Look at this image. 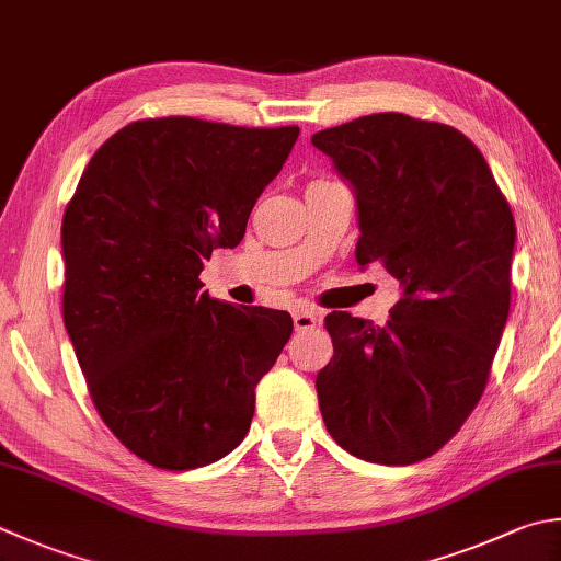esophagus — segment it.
Listing matches in <instances>:
<instances>
[{"label":"esophagus","instance_id":"1","mask_svg":"<svg viewBox=\"0 0 561 561\" xmlns=\"http://www.w3.org/2000/svg\"><path fill=\"white\" fill-rule=\"evenodd\" d=\"M321 325V313H316L311 309H299L294 311V328L296 331H311V328Z\"/></svg>","mask_w":561,"mask_h":561}]
</instances>
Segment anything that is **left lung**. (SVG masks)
<instances>
[{
    "label": "left lung",
    "mask_w": 561,
    "mask_h": 561,
    "mask_svg": "<svg viewBox=\"0 0 561 561\" xmlns=\"http://www.w3.org/2000/svg\"><path fill=\"white\" fill-rule=\"evenodd\" d=\"M357 202V265L401 282L387 325L325 316L333 359L316 391L333 440L365 462L413 465L474 411L511 309L515 221L479 148L397 112L318 130Z\"/></svg>",
    "instance_id": "left-lung-1"
}]
</instances>
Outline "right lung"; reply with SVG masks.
<instances>
[{"mask_svg": "<svg viewBox=\"0 0 561 561\" xmlns=\"http://www.w3.org/2000/svg\"><path fill=\"white\" fill-rule=\"evenodd\" d=\"M299 126L134 121L62 218V318L102 421L148 465L186 471L243 443L291 316L216 301L199 274L236 248Z\"/></svg>", "mask_w": 561, "mask_h": 561, "instance_id": "right-lung-1", "label": "right lung"}]
</instances>
